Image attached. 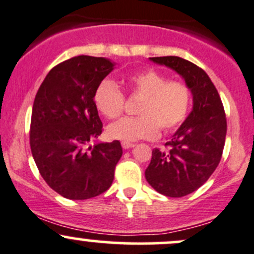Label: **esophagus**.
Here are the masks:
<instances>
[{
	"label": "esophagus",
	"instance_id": "obj_1",
	"mask_svg": "<svg viewBox=\"0 0 254 254\" xmlns=\"http://www.w3.org/2000/svg\"><path fill=\"white\" fill-rule=\"evenodd\" d=\"M133 146H135V144L131 143V142H127V141H123L122 142V147L124 149H129V148H131V147H133Z\"/></svg>",
	"mask_w": 254,
	"mask_h": 254
}]
</instances>
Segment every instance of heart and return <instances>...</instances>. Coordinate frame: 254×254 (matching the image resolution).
I'll list each match as a JSON object with an SVG mask.
<instances>
[{
	"label": "heart",
	"mask_w": 254,
	"mask_h": 254,
	"mask_svg": "<svg viewBox=\"0 0 254 254\" xmlns=\"http://www.w3.org/2000/svg\"><path fill=\"white\" fill-rule=\"evenodd\" d=\"M132 95L142 97L137 107L138 117H125L107 127L113 140L137 141L154 138L159 127L169 132L180 127L187 118L191 104V91L185 82L168 80L155 69L133 72L125 78ZM96 108L106 118L114 119L123 113L125 96L111 79L100 83L94 96Z\"/></svg>",
	"instance_id": "1"
}]
</instances>
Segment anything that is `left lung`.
Listing matches in <instances>:
<instances>
[{
    "label": "left lung",
    "mask_w": 254,
    "mask_h": 254,
    "mask_svg": "<svg viewBox=\"0 0 254 254\" xmlns=\"http://www.w3.org/2000/svg\"><path fill=\"white\" fill-rule=\"evenodd\" d=\"M185 79L193 95V110L166 142L153 149L146 180L158 193L181 197L200 188L221 161L227 135L224 107L216 86L199 66L180 57L149 58Z\"/></svg>",
    "instance_id": "left-lung-1"
}]
</instances>
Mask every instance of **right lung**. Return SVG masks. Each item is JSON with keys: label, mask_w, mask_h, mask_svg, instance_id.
I'll return each instance as SVG.
<instances>
[{"label": "right lung", "mask_w": 254, "mask_h": 254, "mask_svg": "<svg viewBox=\"0 0 254 254\" xmlns=\"http://www.w3.org/2000/svg\"><path fill=\"white\" fill-rule=\"evenodd\" d=\"M113 68L114 63L106 58H71L50 69L36 94L32 157L47 185L66 199L97 196L113 182L123 154L121 142L90 144L102 132L95 91Z\"/></svg>", "instance_id": "right-lung-1"}]
</instances>
